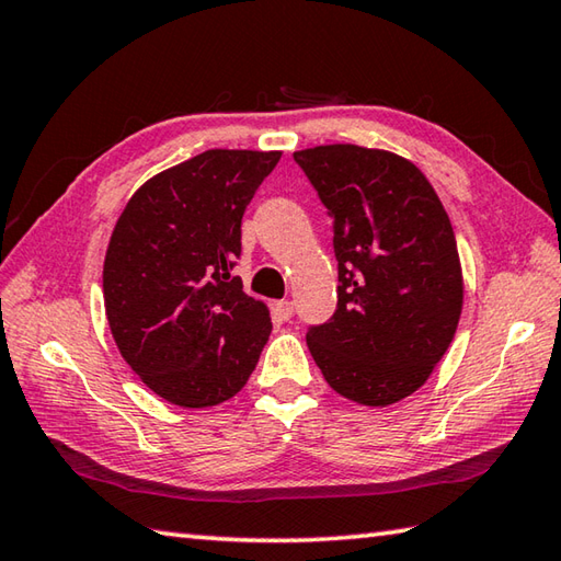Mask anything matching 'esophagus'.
<instances>
[{
  "label": "esophagus",
  "mask_w": 561,
  "mask_h": 561,
  "mask_svg": "<svg viewBox=\"0 0 561 561\" xmlns=\"http://www.w3.org/2000/svg\"><path fill=\"white\" fill-rule=\"evenodd\" d=\"M274 311H277V316H279L282 320H289V318L294 316V304L287 301V299L277 301V304H274Z\"/></svg>",
  "instance_id": "esophagus-1"
}]
</instances>
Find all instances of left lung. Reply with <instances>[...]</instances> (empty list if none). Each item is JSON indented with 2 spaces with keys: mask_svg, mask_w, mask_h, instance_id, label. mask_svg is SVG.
Listing matches in <instances>:
<instances>
[{
  "mask_svg": "<svg viewBox=\"0 0 561 561\" xmlns=\"http://www.w3.org/2000/svg\"><path fill=\"white\" fill-rule=\"evenodd\" d=\"M332 219L337 308L306 342L332 390L390 404L426 383L456 335L462 272L434 187L390 151L330 145L296 151Z\"/></svg>",
  "mask_w": 561,
  "mask_h": 561,
  "instance_id": "left-lung-1",
  "label": "left lung"
}]
</instances>
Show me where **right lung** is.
I'll return each mask as SVG.
<instances>
[{"label":"right lung","instance_id":"right-lung-1","mask_svg":"<svg viewBox=\"0 0 561 561\" xmlns=\"http://www.w3.org/2000/svg\"><path fill=\"white\" fill-rule=\"evenodd\" d=\"M279 151L209 149L153 175L115 224L103 299L117 350L157 396L211 408L245 386L272 332L231 270Z\"/></svg>","mask_w":561,"mask_h":561}]
</instances>
